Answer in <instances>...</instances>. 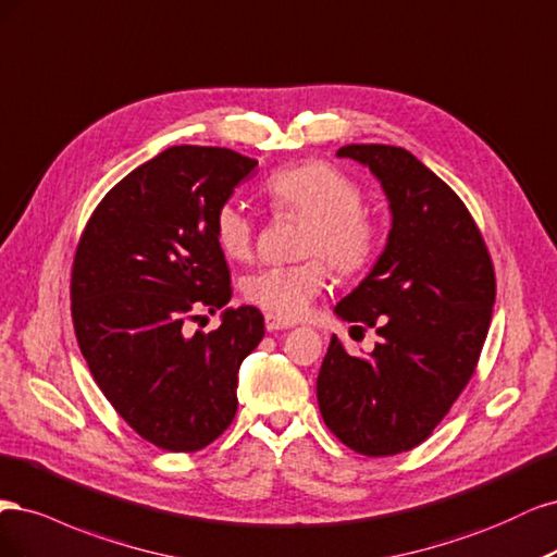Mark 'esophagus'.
<instances>
[{
	"label": "esophagus",
	"mask_w": 557,
	"mask_h": 557,
	"mask_svg": "<svg viewBox=\"0 0 557 557\" xmlns=\"http://www.w3.org/2000/svg\"><path fill=\"white\" fill-rule=\"evenodd\" d=\"M289 326H292L289 321H284V319L273 317V314H265V331L275 333V331H284V329H289Z\"/></svg>",
	"instance_id": "34e87169"
}]
</instances>
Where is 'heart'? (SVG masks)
<instances>
[{
  "mask_svg": "<svg viewBox=\"0 0 557 557\" xmlns=\"http://www.w3.org/2000/svg\"><path fill=\"white\" fill-rule=\"evenodd\" d=\"M263 191L277 214L308 220L300 247L305 257L326 259L343 277L366 275L380 259L384 233L380 222L363 210V189L326 161H302L275 171ZM212 231L228 259L252 257L255 222L236 203L220 206ZM321 259L255 271L243 280L245 300L284 321L302 317L329 282V268Z\"/></svg>",
  "mask_w": 557,
  "mask_h": 557,
  "instance_id": "1",
  "label": "heart"
}]
</instances>
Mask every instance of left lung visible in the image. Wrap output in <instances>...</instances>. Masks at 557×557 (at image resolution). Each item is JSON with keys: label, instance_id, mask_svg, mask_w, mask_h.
Wrapping results in <instances>:
<instances>
[{"label": "left lung", "instance_id": "obj_1", "mask_svg": "<svg viewBox=\"0 0 557 557\" xmlns=\"http://www.w3.org/2000/svg\"><path fill=\"white\" fill-rule=\"evenodd\" d=\"M337 157L380 181L391 231L368 277L335 305L358 329L376 326L380 343L358 358L333 335L317 400L339 442L380 458L433 435L468 386L491 326L495 271L470 210L414 154L351 143Z\"/></svg>", "mask_w": 557, "mask_h": 557}]
</instances>
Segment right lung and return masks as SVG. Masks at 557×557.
Here are the masks:
<instances>
[{
  "label": "right lung",
  "instance_id": "right-lung-1",
  "mask_svg": "<svg viewBox=\"0 0 557 557\" xmlns=\"http://www.w3.org/2000/svg\"><path fill=\"white\" fill-rule=\"evenodd\" d=\"M259 161L226 148L173 146L134 169L89 218L71 271V317L103 396L136 433L175 454L231 425L238 370L263 337L243 305L218 331L185 333L231 300L214 212Z\"/></svg>",
  "mask_w": 557,
  "mask_h": 557
}]
</instances>
